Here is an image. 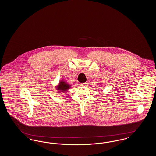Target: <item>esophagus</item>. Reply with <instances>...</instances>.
Listing matches in <instances>:
<instances>
[{"label":"esophagus","mask_w":156,"mask_h":156,"mask_svg":"<svg viewBox=\"0 0 156 156\" xmlns=\"http://www.w3.org/2000/svg\"><path fill=\"white\" fill-rule=\"evenodd\" d=\"M87 84V83L86 82H85V83H80V85H81V86H85Z\"/></svg>","instance_id":"obj_1"}]
</instances>
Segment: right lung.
Here are the masks:
<instances>
[{"label":"right lung","mask_w":156,"mask_h":156,"mask_svg":"<svg viewBox=\"0 0 156 156\" xmlns=\"http://www.w3.org/2000/svg\"><path fill=\"white\" fill-rule=\"evenodd\" d=\"M69 85L65 82L61 81L59 83L58 89H59L60 92H65L67 89H69Z\"/></svg>","instance_id":"right-lung-1"}]
</instances>
